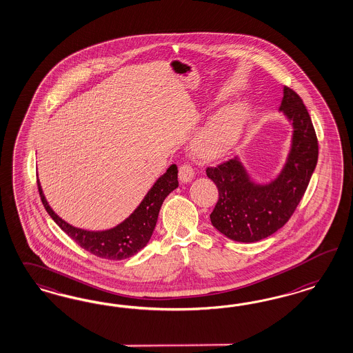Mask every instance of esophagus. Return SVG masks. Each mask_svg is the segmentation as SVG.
<instances>
[{
    "label": "esophagus",
    "mask_w": 353,
    "mask_h": 353,
    "mask_svg": "<svg viewBox=\"0 0 353 353\" xmlns=\"http://www.w3.org/2000/svg\"><path fill=\"white\" fill-rule=\"evenodd\" d=\"M194 174H195L194 168H192L189 163H183L181 167H180V170H179V179L182 182L192 181V179H194Z\"/></svg>",
    "instance_id": "obj_1"
}]
</instances>
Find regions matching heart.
<instances>
[{
  "mask_svg": "<svg viewBox=\"0 0 353 353\" xmlns=\"http://www.w3.org/2000/svg\"><path fill=\"white\" fill-rule=\"evenodd\" d=\"M248 111L246 107L234 105L224 108L198 134L195 139L196 151L205 158L223 155L241 139L246 128Z\"/></svg>",
  "mask_w": 353,
  "mask_h": 353,
  "instance_id": "obj_1",
  "label": "heart"
}]
</instances>
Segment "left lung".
Wrapping results in <instances>:
<instances>
[{"label": "left lung", "mask_w": 353, "mask_h": 353, "mask_svg": "<svg viewBox=\"0 0 353 353\" xmlns=\"http://www.w3.org/2000/svg\"><path fill=\"white\" fill-rule=\"evenodd\" d=\"M279 110L294 125L288 163L277 180L261 186L250 181L236 159L207 167V176L219 189V201L210 214L214 228L236 242H256L276 233L290 220L308 188L319 159V141L303 99L289 86Z\"/></svg>", "instance_id": "1"}]
</instances>
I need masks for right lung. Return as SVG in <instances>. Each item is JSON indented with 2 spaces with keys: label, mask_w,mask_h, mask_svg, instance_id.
I'll return each instance as SVG.
<instances>
[{
  "label": "right lung",
  "mask_w": 353,
  "mask_h": 353,
  "mask_svg": "<svg viewBox=\"0 0 353 353\" xmlns=\"http://www.w3.org/2000/svg\"><path fill=\"white\" fill-rule=\"evenodd\" d=\"M177 173V165L172 164L167 172L154 183L137 210L125 221L105 232H86L67 224L46 202L39 180L37 188L48 214L79 246L93 254L94 256L108 260H123L133 256L148 245L158 221L161 204L167 195L179 186Z\"/></svg>",
  "instance_id": "obj_1"
}]
</instances>
